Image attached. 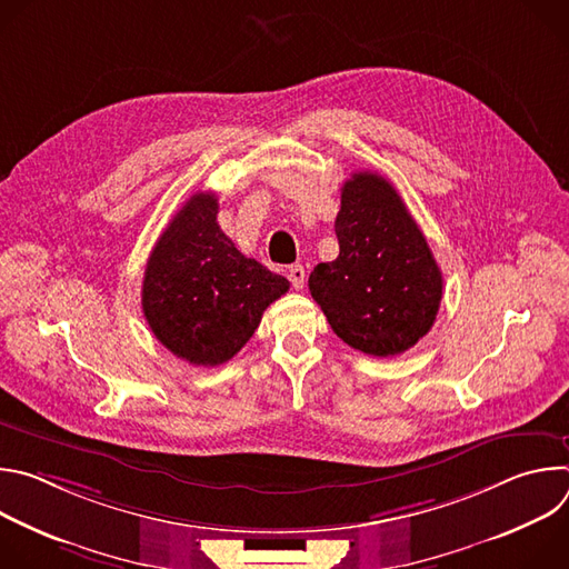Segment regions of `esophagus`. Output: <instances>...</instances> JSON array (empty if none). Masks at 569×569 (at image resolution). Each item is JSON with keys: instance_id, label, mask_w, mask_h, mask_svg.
<instances>
[{"instance_id": "obj_1", "label": "esophagus", "mask_w": 569, "mask_h": 569, "mask_svg": "<svg viewBox=\"0 0 569 569\" xmlns=\"http://www.w3.org/2000/svg\"><path fill=\"white\" fill-rule=\"evenodd\" d=\"M288 279H290V283H292L295 290L303 288V281H306V270H303V266H290Z\"/></svg>"}]
</instances>
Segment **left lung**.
<instances>
[{
    "label": "left lung",
    "instance_id": "obj_1",
    "mask_svg": "<svg viewBox=\"0 0 569 569\" xmlns=\"http://www.w3.org/2000/svg\"><path fill=\"white\" fill-rule=\"evenodd\" d=\"M340 257L308 279L312 299L349 347L391 358L437 319L443 279L417 220L389 180L360 171L342 187Z\"/></svg>",
    "mask_w": 569,
    "mask_h": 569
}]
</instances>
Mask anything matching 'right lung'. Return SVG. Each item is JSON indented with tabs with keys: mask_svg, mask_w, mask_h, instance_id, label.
I'll return each mask as SVG.
<instances>
[{
	"mask_svg": "<svg viewBox=\"0 0 569 569\" xmlns=\"http://www.w3.org/2000/svg\"><path fill=\"white\" fill-rule=\"evenodd\" d=\"M216 193L198 191L161 231L146 263L141 308L154 338L196 367L231 360L290 283L240 254L220 229Z\"/></svg>",
	"mask_w": 569,
	"mask_h": 569,
	"instance_id": "right-lung-1",
	"label": "right lung"
}]
</instances>
